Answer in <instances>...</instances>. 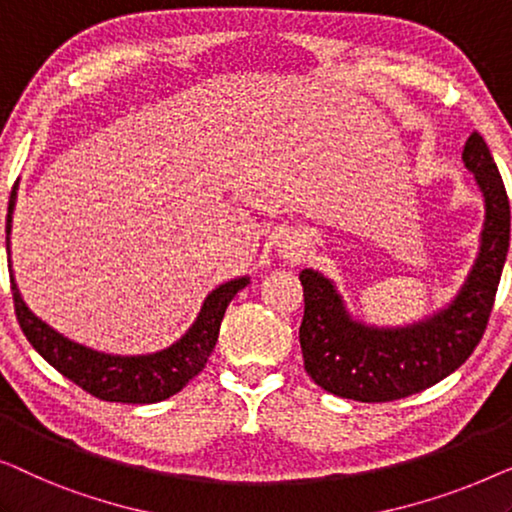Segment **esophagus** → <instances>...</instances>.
Wrapping results in <instances>:
<instances>
[{
    "instance_id": "esophagus-1",
    "label": "esophagus",
    "mask_w": 512,
    "mask_h": 512,
    "mask_svg": "<svg viewBox=\"0 0 512 512\" xmlns=\"http://www.w3.org/2000/svg\"><path fill=\"white\" fill-rule=\"evenodd\" d=\"M303 244L300 242H289V244H284V256L286 258H293V261H298L300 256H303Z\"/></svg>"
}]
</instances>
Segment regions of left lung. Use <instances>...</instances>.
I'll list each match as a JSON object with an SVG mask.
<instances>
[{
    "label": "left lung",
    "instance_id": "8db88e82",
    "mask_svg": "<svg viewBox=\"0 0 512 512\" xmlns=\"http://www.w3.org/2000/svg\"><path fill=\"white\" fill-rule=\"evenodd\" d=\"M461 158L485 195V226L471 275L445 310L405 328L366 326L349 317L333 282L300 272V349L307 375L328 394L361 403L419 394L454 373L482 340L508 254L510 202L480 132H471Z\"/></svg>",
    "mask_w": 512,
    "mask_h": 512
}]
</instances>
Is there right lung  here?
<instances>
[{
    "mask_svg": "<svg viewBox=\"0 0 512 512\" xmlns=\"http://www.w3.org/2000/svg\"><path fill=\"white\" fill-rule=\"evenodd\" d=\"M13 207H16V186L11 191L9 214H6V251H9ZM247 284L249 277H240L221 284L219 289L209 293L195 324L188 328L186 335H181V340L163 349V352L144 356H114L72 342L65 335L53 331L39 317H34L25 300L20 298L11 272L13 307H16L18 324L23 328L25 338L30 340V345L58 373L79 384L90 396L100 398V401L139 405L158 403L174 396L205 368L209 354L214 352L216 338H219L226 307L235 298V293Z\"/></svg>",
    "mask_w": 512,
    "mask_h": 512,
    "instance_id": "1",
    "label": "right lung"
}]
</instances>
